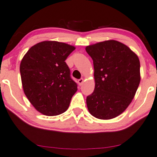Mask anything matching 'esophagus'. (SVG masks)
<instances>
[{"label": "esophagus", "mask_w": 157, "mask_h": 157, "mask_svg": "<svg viewBox=\"0 0 157 157\" xmlns=\"http://www.w3.org/2000/svg\"><path fill=\"white\" fill-rule=\"evenodd\" d=\"M77 82H78V84L80 85H82V83L84 82V80H83L82 78H81V79H80V80H78V81H77Z\"/></svg>", "instance_id": "34e87169"}]
</instances>
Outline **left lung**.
<instances>
[{
	"label": "left lung",
	"mask_w": 157,
	"mask_h": 157,
	"mask_svg": "<svg viewBox=\"0 0 157 157\" xmlns=\"http://www.w3.org/2000/svg\"><path fill=\"white\" fill-rule=\"evenodd\" d=\"M94 67L95 89L87 97L91 115L111 120L122 114L132 102L140 81V61L126 45L103 41L85 48Z\"/></svg>",
	"instance_id": "left-lung-1"
}]
</instances>
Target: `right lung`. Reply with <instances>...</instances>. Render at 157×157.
<instances>
[{"mask_svg": "<svg viewBox=\"0 0 157 157\" xmlns=\"http://www.w3.org/2000/svg\"><path fill=\"white\" fill-rule=\"evenodd\" d=\"M75 47L58 41H43L29 49L20 64L25 94L35 109L46 116L66 112L77 85L65 62Z\"/></svg>", "mask_w": 157, "mask_h": 157, "instance_id": "add662e5", "label": "right lung"}]
</instances>
